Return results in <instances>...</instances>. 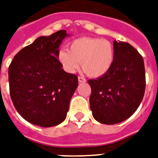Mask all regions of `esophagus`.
Returning a JSON list of instances; mask_svg holds the SVG:
<instances>
[{
  "instance_id": "1",
  "label": "esophagus",
  "mask_w": 158,
  "mask_h": 158,
  "mask_svg": "<svg viewBox=\"0 0 158 158\" xmlns=\"http://www.w3.org/2000/svg\"><path fill=\"white\" fill-rule=\"evenodd\" d=\"M78 79H79V83H85L86 82V79L83 76H79L78 77Z\"/></svg>"
}]
</instances>
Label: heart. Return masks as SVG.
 I'll list each match as a JSON object with an SVG mask.
<instances>
[{"mask_svg": "<svg viewBox=\"0 0 158 158\" xmlns=\"http://www.w3.org/2000/svg\"><path fill=\"white\" fill-rule=\"evenodd\" d=\"M115 56V48L109 41L97 38H80L70 43L69 51H60L57 59L64 71L69 74L75 73L81 64L87 75L98 78L110 70Z\"/></svg>", "mask_w": 158, "mask_h": 158, "instance_id": "1", "label": "heart"}]
</instances>
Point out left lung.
I'll use <instances>...</instances> for the list:
<instances>
[{
  "mask_svg": "<svg viewBox=\"0 0 158 158\" xmlns=\"http://www.w3.org/2000/svg\"><path fill=\"white\" fill-rule=\"evenodd\" d=\"M115 61L106 74L88 81L93 116L105 125L122 122L135 112L145 92L143 59L134 47L114 41Z\"/></svg>",
  "mask_w": 158,
  "mask_h": 158,
  "instance_id": "left-lung-1",
  "label": "left lung"
}]
</instances>
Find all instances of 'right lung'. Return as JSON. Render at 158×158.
<instances>
[{
	"label": "right lung",
	"instance_id": "right-lung-1",
	"mask_svg": "<svg viewBox=\"0 0 158 158\" xmlns=\"http://www.w3.org/2000/svg\"><path fill=\"white\" fill-rule=\"evenodd\" d=\"M69 36L59 30L39 37L15 56L9 66L10 94L28 122L52 127L63 122L78 86V77L62 69L57 59L60 43Z\"/></svg>",
	"mask_w": 158,
	"mask_h": 158
}]
</instances>
